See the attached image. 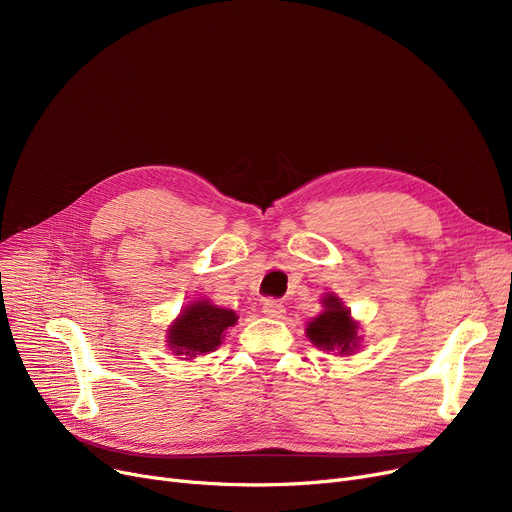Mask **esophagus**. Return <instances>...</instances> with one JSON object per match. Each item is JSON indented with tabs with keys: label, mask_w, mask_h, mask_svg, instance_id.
Returning <instances> with one entry per match:
<instances>
[{
	"label": "esophagus",
	"mask_w": 512,
	"mask_h": 512,
	"mask_svg": "<svg viewBox=\"0 0 512 512\" xmlns=\"http://www.w3.org/2000/svg\"><path fill=\"white\" fill-rule=\"evenodd\" d=\"M263 313L267 315V317H282L284 313H286V309H284V305L282 303H278V301H274V299H265L263 301Z\"/></svg>",
	"instance_id": "esophagus-1"
}]
</instances>
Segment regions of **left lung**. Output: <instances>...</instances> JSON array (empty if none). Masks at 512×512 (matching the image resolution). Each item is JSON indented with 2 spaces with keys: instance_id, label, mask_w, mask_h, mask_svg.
Returning a JSON list of instances; mask_svg holds the SVG:
<instances>
[{
  "instance_id": "left-lung-1",
  "label": "left lung",
  "mask_w": 512,
  "mask_h": 512,
  "mask_svg": "<svg viewBox=\"0 0 512 512\" xmlns=\"http://www.w3.org/2000/svg\"><path fill=\"white\" fill-rule=\"evenodd\" d=\"M321 303H324L326 309L324 313H319L309 321V340L317 348H324V351H338V355H351L359 346L357 321L334 294H328Z\"/></svg>"
}]
</instances>
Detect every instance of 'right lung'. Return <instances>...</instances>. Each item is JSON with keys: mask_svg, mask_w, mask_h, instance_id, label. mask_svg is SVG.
<instances>
[{"mask_svg": "<svg viewBox=\"0 0 512 512\" xmlns=\"http://www.w3.org/2000/svg\"><path fill=\"white\" fill-rule=\"evenodd\" d=\"M238 315L230 309L195 301L180 311L168 330V346L178 357L193 359L215 351L222 344L224 332L236 324Z\"/></svg>", "mask_w": 512, "mask_h": 512, "instance_id": "obj_1", "label": "right lung"}]
</instances>
